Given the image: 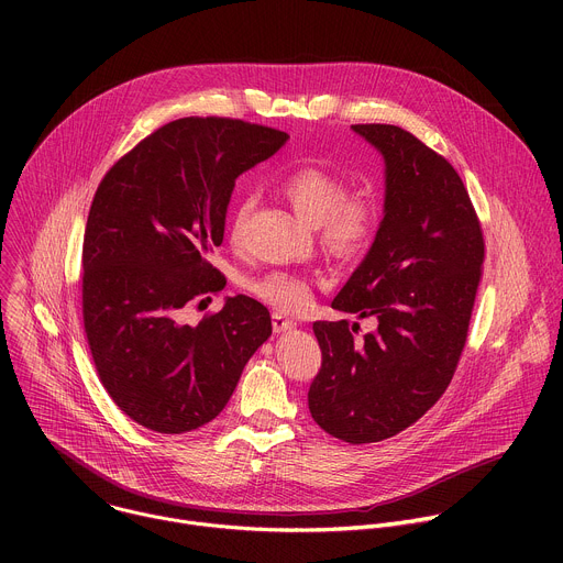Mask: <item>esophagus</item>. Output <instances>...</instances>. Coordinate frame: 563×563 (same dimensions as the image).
Returning <instances> with one entry per match:
<instances>
[{
    "instance_id": "1",
    "label": "esophagus",
    "mask_w": 563,
    "mask_h": 563,
    "mask_svg": "<svg viewBox=\"0 0 563 563\" xmlns=\"http://www.w3.org/2000/svg\"><path fill=\"white\" fill-rule=\"evenodd\" d=\"M272 325H274V332H276V334H283V332H289V330L296 328L294 320L287 318L285 313H280V311H274V313H272Z\"/></svg>"
}]
</instances>
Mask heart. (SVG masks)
I'll return each instance as SVG.
<instances>
[{
    "label": "heart",
    "instance_id": "heart-1",
    "mask_svg": "<svg viewBox=\"0 0 563 563\" xmlns=\"http://www.w3.org/2000/svg\"><path fill=\"white\" fill-rule=\"evenodd\" d=\"M345 178L328 167L305 165L294 169L283 183V196L291 209L309 224L318 227L323 250L339 258L352 261L361 256L378 231L380 209L372 191H345ZM254 209V198L243 196L231 209L229 238L233 245L243 243L245 224ZM243 287L265 302L298 311L311 302V283L289 272H269L243 280Z\"/></svg>",
    "mask_w": 563,
    "mask_h": 563
}]
</instances>
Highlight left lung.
<instances>
[{
  "label": "left lung",
  "instance_id": "1",
  "mask_svg": "<svg viewBox=\"0 0 563 563\" xmlns=\"http://www.w3.org/2000/svg\"><path fill=\"white\" fill-rule=\"evenodd\" d=\"M385 159V209L365 261L332 307L378 328L316 320L323 363L309 412L328 434L376 443L417 423L448 389L465 347L486 243L463 180L394 124H354Z\"/></svg>",
  "mask_w": 563,
  "mask_h": 563
}]
</instances>
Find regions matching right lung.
Listing matches in <instances>:
<instances>
[{
  "mask_svg": "<svg viewBox=\"0 0 563 563\" xmlns=\"http://www.w3.org/2000/svg\"><path fill=\"white\" fill-rule=\"evenodd\" d=\"M287 133L231 118H183L137 142L102 178L82 247V316L98 376L137 426L183 434L216 419L272 334L267 307L224 300L198 325L185 311L227 278L222 245L235 178Z\"/></svg>",
  "mask_w": 563,
  "mask_h": 563,
  "instance_id": "1",
  "label": "right lung"
}]
</instances>
